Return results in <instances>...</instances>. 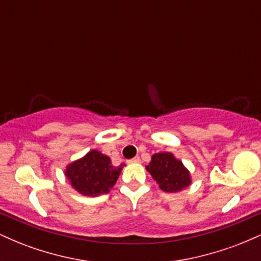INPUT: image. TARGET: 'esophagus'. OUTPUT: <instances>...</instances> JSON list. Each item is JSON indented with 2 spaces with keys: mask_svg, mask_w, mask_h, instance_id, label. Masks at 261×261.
<instances>
[{
  "mask_svg": "<svg viewBox=\"0 0 261 261\" xmlns=\"http://www.w3.org/2000/svg\"><path fill=\"white\" fill-rule=\"evenodd\" d=\"M140 162H141L140 157H135V158H133V160H130V161H128V163H131V164H135V163H140Z\"/></svg>",
  "mask_w": 261,
  "mask_h": 261,
  "instance_id": "esophagus-1",
  "label": "esophagus"
}]
</instances>
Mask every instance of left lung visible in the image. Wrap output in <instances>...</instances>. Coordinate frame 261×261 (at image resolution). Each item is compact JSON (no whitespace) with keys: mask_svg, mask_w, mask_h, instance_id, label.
<instances>
[{"mask_svg":"<svg viewBox=\"0 0 261 261\" xmlns=\"http://www.w3.org/2000/svg\"><path fill=\"white\" fill-rule=\"evenodd\" d=\"M146 169L166 193H179L191 184L190 172L170 152L154 153Z\"/></svg>","mask_w":261,"mask_h":261,"instance_id":"obj_1","label":"left lung"}]
</instances>
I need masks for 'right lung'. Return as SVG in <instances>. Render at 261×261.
Listing matches in <instances>:
<instances>
[{"mask_svg":"<svg viewBox=\"0 0 261 261\" xmlns=\"http://www.w3.org/2000/svg\"><path fill=\"white\" fill-rule=\"evenodd\" d=\"M125 164L113 166L112 160L97 149H91L80 160L67 164L66 178L77 193L85 196L108 194L120 175Z\"/></svg>","mask_w":261,"mask_h":261,"instance_id":"add662e5","label":"right lung"}]
</instances>
